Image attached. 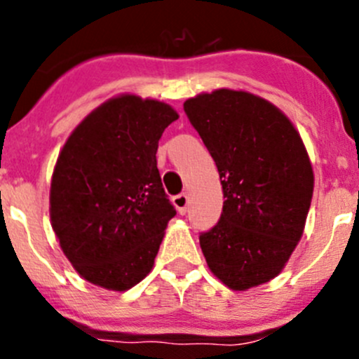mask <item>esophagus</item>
<instances>
[{
  "label": "esophagus",
  "mask_w": 359,
  "mask_h": 359,
  "mask_svg": "<svg viewBox=\"0 0 359 359\" xmlns=\"http://www.w3.org/2000/svg\"><path fill=\"white\" fill-rule=\"evenodd\" d=\"M173 205H175L177 212H179L180 215H184V213L187 212V206H189V196H187L186 193L177 194V196L173 198Z\"/></svg>",
  "instance_id": "obj_1"
}]
</instances>
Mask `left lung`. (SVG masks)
<instances>
[{
	"label": "left lung",
	"mask_w": 359,
	"mask_h": 359,
	"mask_svg": "<svg viewBox=\"0 0 359 359\" xmlns=\"http://www.w3.org/2000/svg\"><path fill=\"white\" fill-rule=\"evenodd\" d=\"M184 111L215 161L226 201L200 236L208 269L245 292L283 271L300 241L314 173L300 133L285 112L245 90L187 99Z\"/></svg>",
	"instance_id": "left-lung-1"
}]
</instances>
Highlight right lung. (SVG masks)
I'll return each instance as SVG.
<instances>
[{
    "mask_svg": "<svg viewBox=\"0 0 359 359\" xmlns=\"http://www.w3.org/2000/svg\"><path fill=\"white\" fill-rule=\"evenodd\" d=\"M179 118L165 102L121 93L93 109L60 149L50 220L78 274L112 292L151 273L175 208L156 166L158 142Z\"/></svg>",
    "mask_w": 359,
    "mask_h": 359,
    "instance_id": "add662e5",
    "label": "right lung"
}]
</instances>
